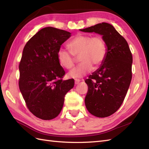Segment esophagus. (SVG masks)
<instances>
[{"label":"esophagus","mask_w":149,"mask_h":149,"mask_svg":"<svg viewBox=\"0 0 149 149\" xmlns=\"http://www.w3.org/2000/svg\"><path fill=\"white\" fill-rule=\"evenodd\" d=\"M81 81V80L80 79H75V84H78L79 83V82Z\"/></svg>","instance_id":"34e87169"}]
</instances>
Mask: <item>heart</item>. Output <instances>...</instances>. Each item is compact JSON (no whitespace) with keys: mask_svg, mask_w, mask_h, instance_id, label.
<instances>
[{"mask_svg":"<svg viewBox=\"0 0 149 149\" xmlns=\"http://www.w3.org/2000/svg\"><path fill=\"white\" fill-rule=\"evenodd\" d=\"M70 51L60 49L58 52V59L63 68L70 69L74 66L75 57H78L81 64L69 72L72 78H81L90 73L95 66H99L105 59L107 47L101 36L91 37L80 34L74 38L67 45Z\"/></svg>","mask_w":149,"mask_h":149,"instance_id":"b5f03b06","label":"heart"}]
</instances>
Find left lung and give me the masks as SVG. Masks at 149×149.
<instances>
[{
	"label": "left lung",
	"mask_w": 149,
	"mask_h": 149,
	"mask_svg": "<svg viewBox=\"0 0 149 149\" xmlns=\"http://www.w3.org/2000/svg\"><path fill=\"white\" fill-rule=\"evenodd\" d=\"M79 30L102 35L106 44L105 59L85 81L88 90L84 100L91 115L104 118L120 108L127 94L132 79V54L127 41L112 25L102 22Z\"/></svg>",
	"instance_id": "8db88e82"
}]
</instances>
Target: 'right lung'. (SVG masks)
<instances>
[{"label": "right lung", "mask_w": 149, "mask_h": 149, "mask_svg": "<svg viewBox=\"0 0 149 149\" xmlns=\"http://www.w3.org/2000/svg\"><path fill=\"white\" fill-rule=\"evenodd\" d=\"M71 36L64 30L47 27L25 45L19 65V88L27 107L42 120L58 116L74 79L63 80L65 72L58 59L62 44Z\"/></svg>", "instance_id": "obj_1"}]
</instances>
